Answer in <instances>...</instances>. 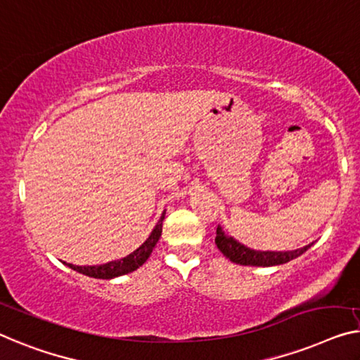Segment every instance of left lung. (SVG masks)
Returning a JSON list of instances; mask_svg holds the SVG:
<instances>
[{"label":"left lung","mask_w":360,"mask_h":360,"mask_svg":"<svg viewBox=\"0 0 360 360\" xmlns=\"http://www.w3.org/2000/svg\"><path fill=\"white\" fill-rule=\"evenodd\" d=\"M214 244L218 249L226 255L229 260L239 265H250V266H273V265H283L286 262L296 259V257L302 255L310 245H305L302 249L297 250H288V252H271V250H252L245 245L239 244L234 240L231 236H226L223 233L221 228H217V238H214Z\"/></svg>","instance_id":"left-lung-1"}]
</instances>
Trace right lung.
Instances as JSON below:
<instances>
[{
  "label": "right lung",
  "instance_id": "1",
  "mask_svg": "<svg viewBox=\"0 0 360 360\" xmlns=\"http://www.w3.org/2000/svg\"><path fill=\"white\" fill-rule=\"evenodd\" d=\"M163 218L165 213L162 214V218L158 219L157 226L153 228L152 234L148 236V239L143 243L141 248L136 249L132 254H129L127 257L121 260H115V262H108V264L103 265H95V266H79V265H72L68 264V266H71L72 270H76L82 275L92 276V278H100V280H111V278L126 275V273H131L134 270H137L139 266L146 264V260L152 254V250L155 245H157L160 236H162V224H163Z\"/></svg>",
  "mask_w": 360,
  "mask_h": 360
}]
</instances>
